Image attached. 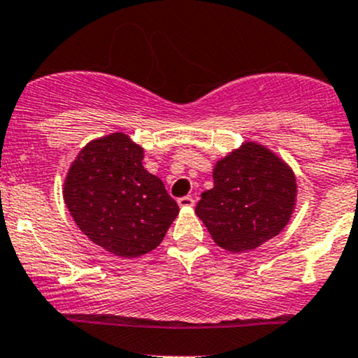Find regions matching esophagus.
<instances>
[{"instance_id":"1","label":"esophagus","mask_w":358,"mask_h":358,"mask_svg":"<svg viewBox=\"0 0 358 358\" xmlns=\"http://www.w3.org/2000/svg\"><path fill=\"white\" fill-rule=\"evenodd\" d=\"M194 202H196V201H194L192 197H180L178 206H180V208H183V209H189V208H192Z\"/></svg>"}]
</instances>
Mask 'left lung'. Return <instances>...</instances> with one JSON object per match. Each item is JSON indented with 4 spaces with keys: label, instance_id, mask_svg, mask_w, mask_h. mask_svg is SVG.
I'll return each mask as SVG.
<instances>
[{
    "label": "left lung",
    "instance_id": "8db88e82",
    "mask_svg": "<svg viewBox=\"0 0 358 358\" xmlns=\"http://www.w3.org/2000/svg\"><path fill=\"white\" fill-rule=\"evenodd\" d=\"M294 171L272 149L252 140L218 159L213 189L201 194L196 215L216 246L246 252L273 239L296 209Z\"/></svg>",
    "mask_w": 358,
    "mask_h": 358
}]
</instances>
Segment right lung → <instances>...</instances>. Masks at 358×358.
<instances>
[{"mask_svg":"<svg viewBox=\"0 0 358 358\" xmlns=\"http://www.w3.org/2000/svg\"><path fill=\"white\" fill-rule=\"evenodd\" d=\"M142 161L143 147L115 131L86 143L64 180V202L76 225L119 258L154 251L180 211Z\"/></svg>","mask_w":358,"mask_h":358,"instance_id":"obj_1","label":"right lung"}]
</instances>
